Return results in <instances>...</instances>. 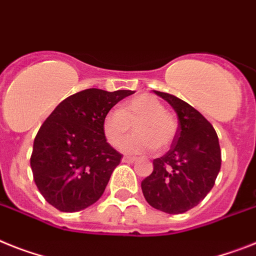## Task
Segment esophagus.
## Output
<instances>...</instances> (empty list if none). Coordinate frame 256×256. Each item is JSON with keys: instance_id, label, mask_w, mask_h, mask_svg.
<instances>
[{"instance_id": "obj_1", "label": "esophagus", "mask_w": 256, "mask_h": 256, "mask_svg": "<svg viewBox=\"0 0 256 256\" xmlns=\"http://www.w3.org/2000/svg\"><path fill=\"white\" fill-rule=\"evenodd\" d=\"M122 161H124V162H128V164H132V162H135V161H136V158H128V156H124V158H122Z\"/></svg>"}]
</instances>
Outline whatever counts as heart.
<instances>
[{
	"label": "heart",
	"mask_w": 256,
	"mask_h": 256,
	"mask_svg": "<svg viewBox=\"0 0 256 256\" xmlns=\"http://www.w3.org/2000/svg\"><path fill=\"white\" fill-rule=\"evenodd\" d=\"M135 125L136 135L122 144L126 154L166 151L177 136V122L165 105L152 95H139L124 102L121 110L112 109L102 118V134L109 144L118 147Z\"/></svg>",
	"instance_id": "heart-1"
}]
</instances>
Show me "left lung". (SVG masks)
Returning <instances> with one entry per match:
<instances>
[{
	"mask_svg": "<svg viewBox=\"0 0 256 256\" xmlns=\"http://www.w3.org/2000/svg\"><path fill=\"white\" fill-rule=\"evenodd\" d=\"M154 94L172 105L178 116L173 144L154 160V170L142 181L148 204L178 214L198 206L214 188L221 166V150L214 126L190 104L170 94Z\"/></svg>",
	"mask_w": 256,
	"mask_h": 256,
	"instance_id": "obj_1",
	"label": "left lung"
}]
</instances>
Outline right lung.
<instances>
[{"label":"right lung","mask_w":256,"mask_h":256,"mask_svg":"<svg viewBox=\"0 0 256 256\" xmlns=\"http://www.w3.org/2000/svg\"><path fill=\"white\" fill-rule=\"evenodd\" d=\"M132 94L88 88L60 102L45 120L34 140L31 169L49 204L76 212L100 199L122 158L102 134V118Z\"/></svg>","instance_id":"1"}]
</instances>
